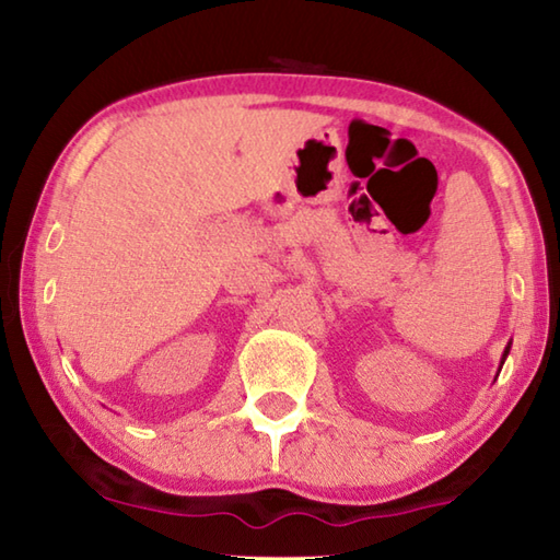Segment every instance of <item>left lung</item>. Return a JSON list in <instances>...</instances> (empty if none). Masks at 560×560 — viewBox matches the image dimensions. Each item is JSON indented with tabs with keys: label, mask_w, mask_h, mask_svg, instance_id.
Segmentation results:
<instances>
[{
	"label": "left lung",
	"mask_w": 560,
	"mask_h": 560,
	"mask_svg": "<svg viewBox=\"0 0 560 560\" xmlns=\"http://www.w3.org/2000/svg\"><path fill=\"white\" fill-rule=\"evenodd\" d=\"M508 354H510V345L505 347V354H502V364H505V359H508Z\"/></svg>",
	"instance_id": "left-lung-1"
}]
</instances>
